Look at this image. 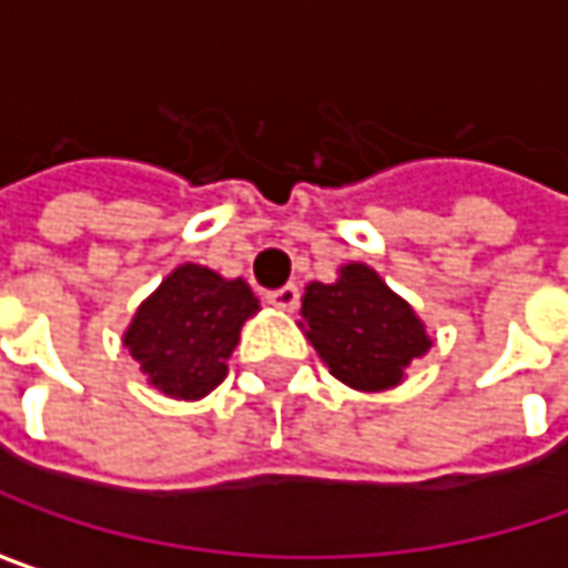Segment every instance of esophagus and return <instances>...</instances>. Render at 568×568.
Returning a JSON list of instances; mask_svg holds the SVG:
<instances>
[{
  "mask_svg": "<svg viewBox=\"0 0 568 568\" xmlns=\"http://www.w3.org/2000/svg\"><path fill=\"white\" fill-rule=\"evenodd\" d=\"M266 302L280 311H295L298 308V285H283V288L270 292V295H266Z\"/></svg>",
  "mask_w": 568,
  "mask_h": 568,
  "instance_id": "34e87169",
  "label": "esophagus"
}]
</instances>
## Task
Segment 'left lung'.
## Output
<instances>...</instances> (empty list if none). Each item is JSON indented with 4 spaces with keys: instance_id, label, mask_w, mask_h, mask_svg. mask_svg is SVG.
I'll return each mask as SVG.
<instances>
[{
    "instance_id": "1",
    "label": "left lung",
    "mask_w": 568,
    "mask_h": 568,
    "mask_svg": "<svg viewBox=\"0 0 568 568\" xmlns=\"http://www.w3.org/2000/svg\"><path fill=\"white\" fill-rule=\"evenodd\" d=\"M308 343L336 382L353 390H390L429 353L423 317L368 263H343L333 283H308L302 321Z\"/></svg>"
}]
</instances>
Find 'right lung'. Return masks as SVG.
Returning a JSON list of instances; mask_svg holds the SVG:
<instances>
[{
  "label": "right lung",
  "mask_w": 568,
  "mask_h": 568,
  "mask_svg": "<svg viewBox=\"0 0 568 568\" xmlns=\"http://www.w3.org/2000/svg\"><path fill=\"white\" fill-rule=\"evenodd\" d=\"M260 311L251 285L210 266L181 263L142 302L123 346L145 382L174 400H203L225 382L241 327Z\"/></svg>",
  "instance_id": "obj_1"
}]
</instances>
